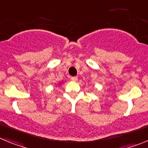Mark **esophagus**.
I'll use <instances>...</instances> for the list:
<instances>
[{
  "label": "esophagus",
  "instance_id": "esophagus-1",
  "mask_svg": "<svg viewBox=\"0 0 148 148\" xmlns=\"http://www.w3.org/2000/svg\"><path fill=\"white\" fill-rule=\"evenodd\" d=\"M71 80L73 81V82H76V81L78 80V77H77V76L71 77Z\"/></svg>",
  "mask_w": 148,
  "mask_h": 148
}]
</instances>
